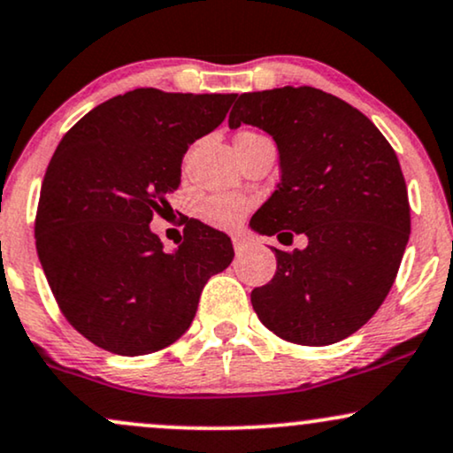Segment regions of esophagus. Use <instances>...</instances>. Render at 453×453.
I'll return each mask as SVG.
<instances>
[{"label":"esophagus","mask_w":453,"mask_h":453,"mask_svg":"<svg viewBox=\"0 0 453 453\" xmlns=\"http://www.w3.org/2000/svg\"><path fill=\"white\" fill-rule=\"evenodd\" d=\"M232 244H234V250L241 253V250H244V247H247V238L238 234V236H232Z\"/></svg>","instance_id":"esophagus-1"}]
</instances>
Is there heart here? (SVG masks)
I'll return each mask as SVG.
<instances>
[{
	"mask_svg": "<svg viewBox=\"0 0 453 453\" xmlns=\"http://www.w3.org/2000/svg\"><path fill=\"white\" fill-rule=\"evenodd\" d=\"M242 134H255V133H242ZM241 137V134H238ZM250 209V200L242 198L236 194H215L204 198L198 206L200 219L209 223L212 227H219V230H234L236 226H241Z\"/></svg>",
	"mask_w": 453,
	"mask_h": 453,
	"instance_id": "1",
	"label": "heart"
}]
</instances>
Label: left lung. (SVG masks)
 I'll return each mask as SVG.
<instances>
[{
	"label": "left lung",
	"instance_id": "obj_1",
	"mask_svg": "<svg viewBox=\"0 0 453 453\" xmlns=\"http://www.w3.org/2000/svg\"><path fill=\"white\" fill-rule=\"evenodd\" d=\"M234 101L230 128H264L280 154L279 188L250 227L279 241L308 236L306 249H272L276 274L253 288L250 303L282 340L335 344L378 312L410 241L399 157L372 119L312 86L244 92Z\"/></svg>",
	"mask_w": 453,
	"mask_h": 453
}]
</instances>
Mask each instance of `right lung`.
Segmentation results:
<instances>
[{
	"mask_svg": "<svg viewBox=\"0 0 453 453\" xmlns=\"http://www.w3.org/2000/svg\"><path fill=\"white\" fill-rule=\"evenodd\" d=\"M236 95L137 88L101 103L65 134L43 174L35 247L69 325L122 357L151 354L192 325L200 293L232 264L223 232L189 219L166 253L150 230L181 183L183 154Z\"/></svg>",
	"mask_w": 453,
	"mask_h": 453,
	"instance_id": "right-lung-1",
	"label": "right lung"
}]
</instances>
